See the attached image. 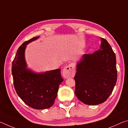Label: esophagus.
Returning a JSON list of instances; mask_svg holds the SVG:
<instances>
[{
    "label": "esophagus",
    "instance_id": "1",
    "mask_svg": "<svg viewBox=\"0 0 128 128\" xmlns=\"http://www.w3.org/2000/svg\"><path fill=\"white\" fill-rule=\"evenodd\" d=\"M76 66L74 63L69 64L68 66L65 67L62 70V75L63 76L67 78L69 77H73L75 74Z\"/></svg>",
    "mask_w": 128,
    "mask_h": 128
}]
</instances>
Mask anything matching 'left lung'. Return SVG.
<instances>
[{"label":"left lung","instance_id":"left-lung-1","mask_svg":"<svg viewBox=\"0 0 128 128\" xmlns=\"http://www.w3.org/2000/svg\"><path fill=\"white\" fill-rule=\"evenodd\" d=\"M101 40L100 49L93 54H85L77 66L74 92L85 104L97 105L104 102L116 83L115 54L107 40L102 38Z\"/></svg>","mask_w":128,"mask_h":128}]
</instances>
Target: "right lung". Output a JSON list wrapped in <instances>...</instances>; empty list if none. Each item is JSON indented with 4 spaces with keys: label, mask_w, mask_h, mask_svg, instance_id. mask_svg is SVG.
<instances>
[{
    "label": "right lung",
    "mask_w": 128,
    "mask_h": 128,
    "mask_svg": "<svg viewBox=\"0 0 128 128\" xmlns=\"http://www.w3.org/2000/svg\"><path fill=\"white\" fill-rule=\"evenodd\" d=\"M38 37L25 41L17 50L12 62V73L14 87L19 97L31 108L42 110L52 106L64 79L60 69L38 74L27 69L24 57L26 46Z\"/></svg>",
    "instance_id": "obj_1"
}]
</instances>
